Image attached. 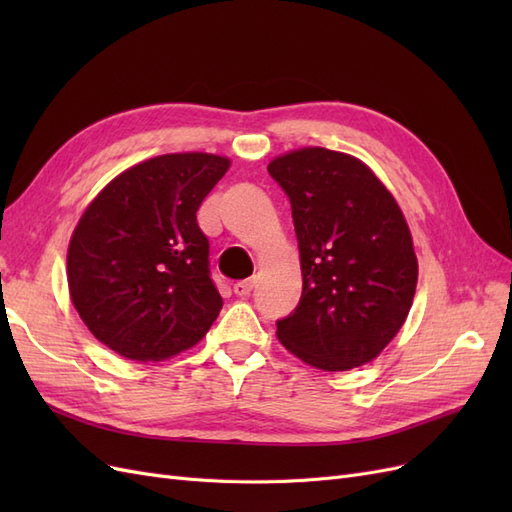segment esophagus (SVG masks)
<instances>
[{
	"instance_id": "34e87169",
	"label": "esophagus",
	"mask_w": 512,
	"mask_h": 512,
	"mask_svg": "<svg viewBox=\"0 0 512 512\" xmlns=\"http://www.w3.org/2000/svg\"><path fill=\"white\" fill-rule=\"evenodd\" d=\"M254 280H243V282H237L235 286H232V290H235L237 297H247L254 290Z\"/></svg>"
}]
</instances>
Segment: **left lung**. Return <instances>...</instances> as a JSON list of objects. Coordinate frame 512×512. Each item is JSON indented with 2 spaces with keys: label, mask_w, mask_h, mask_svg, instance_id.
<instances>
[{
  "label": "left lung",
  "mask_w": 512,
  "mask_h": 512,
  "mask_svg": "<svg viewBox=\"0 0 512 512\" xmlns=\"http://www.w3.org/2000/svg\"><path fill=\"white\" fill-rule=\"evenodd\" d=\"M269 175L290 198L303 292L277 339L324 371L369 363L406 322L418 262L404 213L371 168L348 153L305 147Z\"/></svg>",
  "instance_id": "left-lung-1"
}]
</instances>
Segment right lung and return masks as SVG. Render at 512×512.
<instances>
[{"mask_svg":"<svg viewBox=\"0 0 512 512\" xmlns=\"http://www.w3.org/2000/svg\"><path fill=\"white\" fill-rule=\"evenodd\" d=\"M230 166L166 153L128 168L94 198L68 247V286L87 329L132 361L198 344L222 309L196 211Z\"/></svg>","mask_w":512,"mask_h":512,"instance_id":"add662e5","label":"right lung"}]
</instances>
